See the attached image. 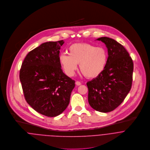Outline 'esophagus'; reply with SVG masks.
<instances>
[{
	"mask_svg": "<svg viewBox=\"0 0 150 150\" xmlns=\"http://www.w3.org/2000/svg\"><path fill=\"white\" fill-rule=\"evenodd\" d=\"M76 84L77 86H80V85L81 84V83L80 82V81H76Z\"/></svg>",
	"mask_w": 150,
	"mask_h": 150,
	"instance_id": "34e87169",
	"label": "esophagus"
}]
</instances>
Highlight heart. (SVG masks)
I'll use <instances>...</instances> for the list:
<instances>
[{
	"mask_svg": "<svg viewBox=\"0 0 150 150\" xmlns=\"http://www.w3.org/2000/svg\"><path fill=\"white\" fill-rule=\"evenodd\" d=\"M108 55L103 47H96L88 43H74L69 48V54L63 53L59 62L65 73L73 76L79 64L81 72L87 78L98 77L105 70Z\"/></svg>",
	"mask_w": 150,
	"mask_h": 150,
	"instance_id": "1",
	"label": "heart"
}]
</instances>
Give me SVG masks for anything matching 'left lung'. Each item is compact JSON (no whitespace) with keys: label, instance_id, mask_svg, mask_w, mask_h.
<instances>
[{"label":"left lung","instance_id":"1","mask_svg":"<svg viewBox=\"0 0 150 150\" xmlns=\"http://www.w3.org/2000/svg\"><path fill=\"white\" fill-rule=\"evenodd\" d=\"M96 40L106 45L108 58L102 74L87 83L88 101L95 110L106 113L120 105L129 92L134 64L126 49L113 39L100 37Z\"/></svg>","mask_w":150,"mask_h":150}]
</instances>
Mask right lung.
<instances>
[{
  "label": "right lung",
  "instance_id": "obj_1",
  "mask_svg": "<svg viewBox=\"0 0 150 150\" xmlns=\"http://www.w3.org/2000/svg\"><path fill=\"white\" fill-rule=\"evenodd\" d=\"M63 40L44 42L30 51L20 70L26 102L37 112L55 117L68 106L75 81L62 70L59 54Z\"/></svg>",
  "mask_w": 150,
  "mask_h": 150
}]
</instances>
